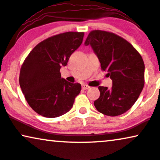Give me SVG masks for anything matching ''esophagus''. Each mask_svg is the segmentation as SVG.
I'll use <instances>...</instances> for the list:
<instances>
[{
    "instance_id": "obj_1",
    "label": "esophagus",
    "mask_w": 160,
    "mask_h": 160,
    "mask_svg": "<svg viewBox=\"0 0 160 160\" xmlns=\"http://www.w3.org/2000/svg\"><path fill=\"white\" fill-rule=\"evenodd\" d=\"M90 87L88 86V85H86V84H83V85H82V88L83 90H86V89H88V88H89Z\"/></svg>"
}]
</instances>
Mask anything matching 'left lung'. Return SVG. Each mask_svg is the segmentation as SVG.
<instances>
[{
	"instance_id": "1",
	"label": "left lung",
	"mask_w": 160,
	"mask_h": 160,
	"mask_svg": "<svg viewBox=\"0 0 160 160\" xmlns=\"http://www.w3.org/2000/svg\"><path fill=\"white\" fill-rule=\"evenodd\" d=\"M84 45L91 46L101 68L112 80L111 88L98 87L100 95L94 101L95 108L107 116L124 114L135 103L144 86L142 57L127 40L106 31H92Z\"/></svg>"
}]
</instances>
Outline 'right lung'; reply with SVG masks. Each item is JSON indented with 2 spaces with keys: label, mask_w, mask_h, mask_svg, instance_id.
Wrapping results in <instances>:
<instances>
[{
  "label": "right lung",
  "mask_w": 160,
  "mask_h": 160,
  "mask_svg": "<svg viewBox=\"0 0 160 160\" xmlns=\"http://www.w3.org/2000/svg\"><path fill=\"white\" fill-rule=\"evenodd\" d=\"M83 32H68L40 42L30 52L20 72L22 92L30 107L41 116L54 118L67 113L81 85L61 78L60 69L81 45Z\"/></svg>",
  "instance_id": "add662e5"
}]
</instances>
